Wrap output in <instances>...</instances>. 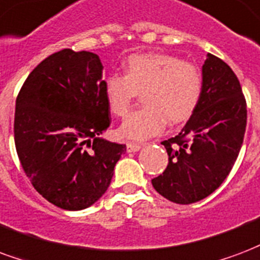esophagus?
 Wrapping results in <instances>:
<instances>
[{
    "instance_id": "esophagus-1",
    "label": "esophagus",
    "mask_w": 260,
    "mask_h": 260,
    "mask_svg": "<svg viewBox=\"0 0 260 260\" xmlns=\"http://www.w3.org/2000/svg\"><path fill=\"white\" fill-rule=\"evenodd\" d=\"M140 149H142V145H139V143H134V142H128L126 143V151L128 153H136Z\"/></svg>"
}]
</instances>
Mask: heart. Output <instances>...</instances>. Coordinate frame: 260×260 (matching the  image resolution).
I'll return each mask as SVG.
<instances>
[{"label": "heart", "mask_w": 260, "mask_h": 260, "mask_svg": "<svg viewBox=\"0 0 260 260\" xmlns=\"http://www.w3.org/2000/svg\"><path fill=\"white\" fill-rule=\"evenodd\" d=\"M105 96L115 117H125L138 93L145 107L121 124L122 138L145 140L159 134L165 121L189 120L201 96L203 80L197 67L165 53H140L125 63V76L111 73L105 80Z\"/></svg>", "instance_id": "b5f03b06"}]
</instances>
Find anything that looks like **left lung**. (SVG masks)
Returning <instances> with one entry per match:
<instances>
[{"instance_id": "1", "label": "left lung", "mask_w": 260, "mask_h": 260, "mask_svg": "<svg viewBox=\"0 0 260 260\" xmlns=\"http://www.w3.org/2000/svg\"><path fill=\"white\" fill-rule=\"evenodd\" d=\"M245 126L247 103L238 78L224 61L208 53L197 107L183 129L162 142L168 167L151 180L153 187L176 204L208 197L230 174Z\"/></svg>"}]
</instances>
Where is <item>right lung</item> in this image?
Instances as JSON below:
<instances>
[{"instance_id":"1","label":"right lung","mask_w":260,"mask_h":260,"mask_svg":"<svg viewBox=\"0 0 260 260\" xmlns=\"http://www.w3.org/2000/svg\"><path fill=\"white\" fill-rule=\"evenodd\" d=\"M103 84L96 53L63 49L28 74L16 99L20 164L34 189L61 209L93 205L126 150L102 136L110 126Z\"/></svg>"}]
</instances>
